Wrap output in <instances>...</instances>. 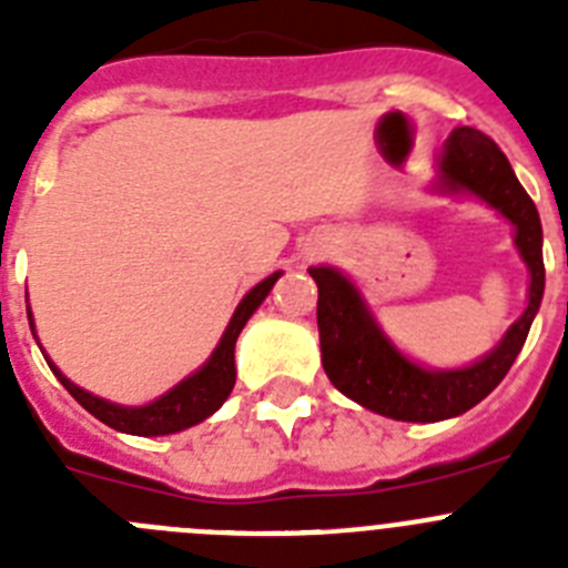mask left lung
Returning <instances> with one entry per match:
<instances>
[{
    "label": "left lung",
    "mask_w": 568,
    "mask_h": 568,
    "mask_svg": "<svg viewBox=\"0 0 568 568\" xmlns=\"http://www.w3.org/2000/svg\"><path fill=\"white\" fill-rule=\"evenodd\" d=\"M438 190L471 193L515 224V244L531 273L529 304L500 344L464 369H424L389 344L353 281L333 267H310L318 284L321 364L338 393L395 420L455 418L504 381L529 335L544 298V230L535 202L500 148L475 128L449 133L438 159Z\"/></svg>",
    "instance_id": "left-lung-1"
}]
</instances>
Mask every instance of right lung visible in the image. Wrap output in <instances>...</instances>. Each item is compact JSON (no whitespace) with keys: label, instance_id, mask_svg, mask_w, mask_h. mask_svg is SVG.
<instances>
[{"label":"right lung","instance_id":"right-lung-1","mask_svg":"<svg viewBox=\"0 0 568 568\" xmlns=\"http://www.w3.org/2000/svg\"><path fill=\"white\" fill-rule=\"evenodd\" d=\"M281 273H273L270 278H264L261 284H255L244 298H241L239 310L230 318L227 329H224L222 341L213 349L207 364L193 373L190 378H184L182 384H175L170 393H164L162 398H155L153 404L148 406H119L110 404V400L97 398V395L84 393L82 386H77L73 381L64 378L59 373L53 361H48L53 375L62 381V386L68 389L79 404L88 409L93 418H99L102 424H108L110 429H119V433L128 435H142V438H153V435H173L182 433L187 426L202 424L204 418L219 409V406L227 400V395L233 393L235 384V338L244 329L250 315L258 310V304L267 298V293L273 290V284L278 281ZM28 321L30 329H33V315H30L28 307Z\"/></svg>","mask_w":568,"mask_h":568}]
</instances>
